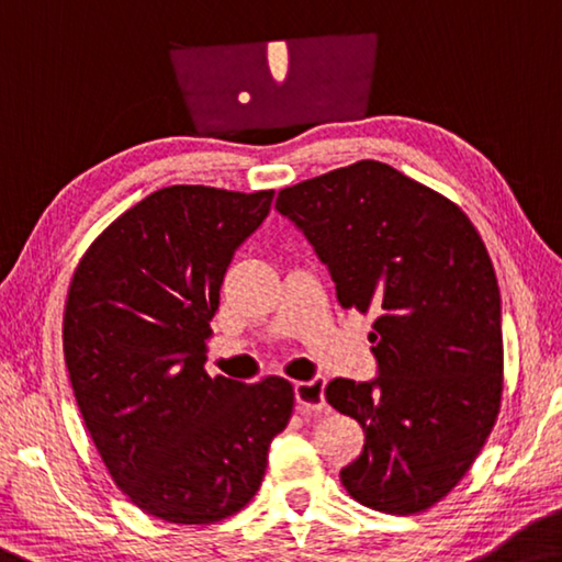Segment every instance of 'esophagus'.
I'll list each match as a JSON object with an SVG mask.
<instances>
[{
	"label": "esophagus",
	"instance_id": "1",
	"mask_svg": "<svg viewBox=\"0 0 562 562\" xmlns=\"http://www.w3.org/2000/svg\"><path fill=\"white\" fill-rule=\"evenodd\" d=\"M295 400L297 407L305 409V413H325V378L295 382Z\"/></svg>",
	"mask_w": 562,
	"mask_h": 562
}]
</instances>
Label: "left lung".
Returning <instances> with one entry per match:
<instances>
[{
	"instance_id": "left-lung-1",
	"label": "left lung",
	"mask_w": 562,
	"mask_h": 562,
	"mask_svg": "<svg viewBox=\"0 0 562 562\" xmlns=\"http://www.w3.org/2000/svg\"><path fill=\"white\" fill-rule=\"evenodd\" d=\"M274 207L315 247L337 302L375 317L378 378L325 387L364 430L345 490L380 513L427 510L501 413V290L483 239L456 202L375 159L284 187Z\"/></svg>"
}]
</instances>
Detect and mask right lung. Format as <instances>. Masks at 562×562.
Masks as SVG:
<instances>
[{
	"instance_id": "1",
	"label": "right lung",
	"mask_w": 562,
	"mask_h": 562,
	"mask_svg": "<svg viewBox=\"0 0 562 562\" xmlns=\"http://www.w3.org/2000/svg\"><path fill=\"white\" fill-rule=\"evenodd\" d=\"M272 194L157 190L89 245L69 282L61 342L79 413L114 485L159 520L243 510L292 417L284 378L204 372L222 278Z\"/></svg>"
}]
</instances>
